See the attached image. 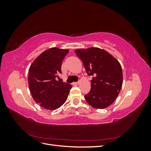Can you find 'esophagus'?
<instances>
[{"instance_id": "obj_1", "label": "esophagus", "mask_w": 151, "mask_h": 151, "mask_svg": "<svg viewBox=\"0 0 151 151\" xmlns=\"http://www.w3.org/2000/svg\"><path fill=\"white\" fill-rule=\"evenodd\" d=\"M80 84V82H76V83H73V84L74 85H78Z\"/></svg>"}]
</instances>
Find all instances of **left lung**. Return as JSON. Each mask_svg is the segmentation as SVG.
Masks as SVG:
<instances>
[{
    "label": "left lung",
    "mask_w": 151,
    "mask_h": 151,
    "mask_svg": "<svg viewBox=\"0 0 151 151\" xmlns=\"http://www.w3.org/2000/svg\"><path fill=\"white\" fill-rule=\"evenodd\" d=\"M75 53L83 62L87 74L93 76L89 93L84 96L87 103L97 109L110 106L123 84L120 62L106 50L97 47L78 49Z\"/></svg>",
    "instance_id": "obj_1"
}]
</instances>
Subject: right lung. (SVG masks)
I'll return each mask as SVG.
<instances>
[{
    "label": "right lung",
    "instance_id": "1",
    "mask_svg": "<svg viewBox=\"0 0 151 151\" xmlns=\"http://www.w3.org/2000/svg\"><path fill=\"white\" fill-rule=\"evenodd\" d=\"M68 49L53 47L46 50L36 58L29 68L28 84L34 101L41 107L55 110L64 104L71 84L58 81L62 62Z\"/></svg>",
    "mask_w": 151,
    "mask_h": 151
}]
</instances>
